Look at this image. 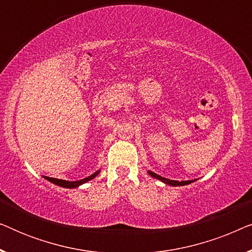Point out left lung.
<instances>
[{"mask_svg":"<svg viewBox=\"0 0 252 252\" xmlns=\"http://www.w3.org/2000/svg\"><path fill=\"white\" fill-rule=\"evenodd\" d=\"M148 173L151 177L155 178V179H158V180H160L161 182H164V184L166 185H170V186H174V187H179V186H186V185H189L191 184V182H194L195 180H188V181H175V180H170V179H166V178H163L160 177V175H158L155 173V172H151V171H148Z\"/></svg>","mask_w":252,"mask_h":252,"instance_id":"obj_1","label":"left lung"}]
</instances>
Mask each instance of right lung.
<instances>
[{
	"label": "right lung",
	"instance_id": "obj_1",
	"mask_svg": "<svg viewBox=\"0 0 252 252\" xmlns=\"http://www.w3.org/2000/svg\"><path fill=\"white\" fill-rule=\"evenodd\" d=\"M98 173H99V170L96 171L94 174L89 175V177L85 178V179H81V180H78V181H66V180H62V179H55V178H49V177H43V178L48 181L53 182L54 185L60 186V187L72 189V188H77V187H79V186H81V185L86 184V182L93 180V179H94Z\"/></svg>",
	"mask_w": 252,
	"mask_h": 252
}]
</instances>
